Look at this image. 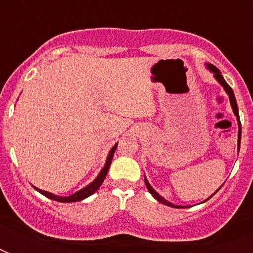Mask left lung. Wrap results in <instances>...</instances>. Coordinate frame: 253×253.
<instances>
[{
  "label": "left lung",
  "mask_w": 253,
  "mask_h": 253,
  "mask_svg": "<svg viewBox=\"0 0 253 253\" xmlns=\"http://www.w3.org/2000/svg\"><path fill=\"white\" fill-rule=\"evenodd\" d=\"M206 67H208L209 71H210V72L214 75L215 80L218 81V83H219L222 86H223V89L226 90V93L228 94V97H230V103H231L232 111H234V114H235L236 119H238V126H239V131H238V150H239V148H240V138H242V125H240L239 110H238V103H236V99H235V95H234V91H232L231 86H230V85L226 83V80H224L223 76H222V73H220L219 69L216 68V67H214L212 64H206ZM144 182H146V186H147V189H148V192H150L151 194L155 197V200H158L159 202H162V204L167 205V206H170V208H184V206H177V205H173V204H170V202H168L167 200H164V198H163V197L160 196L159 193H156V190H155V189L151 186L150 182L147 181V178H144ZM220 188H222V186H220ZM219 189H218V190H219ZM218 190H216V192H218ZM215 193H214V194H215ZM214 194H212V196H214ZM212 196H210L209 198H211ZM209 198H208V200H209Z\"/></svg>",
  "instance_id": "8db88e82"
}]
</instances>
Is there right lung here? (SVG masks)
<instances>
[{"instance_id":"add662e5","label":"right lung","mask_w":253,"mask_h":253,"mask_svg":"<svg viewBox=\"0 0 253 253\" xmlns=\"http://www.w3.org/2000/svg\"><path fill=\"white\" fill-rule=\"evenodd\" d=\"M117 146H118V144H115V146L110 150V152H109V155H107L106 164H105V167L102 168V170L99 172V174L97 176V178H95L93 182H90L89 185H86L85 188H83L81 190H79V192L73 193V194H71V196H68V197H60V196H56V194H52V193H49V192H44V190H42V189H38V188H35V189H37L39 193H42L43 196L47 197V198H49V200H53V201H57V202H65V204H68V202H77V201L85 200L86 197L91 196L93 193L97 192L99 186L102 185L103 180H105V177H106L107 172H109V167H110V164H111V160H113L114 152H115V150H117Z\"/></svg>"}]
</instances>
